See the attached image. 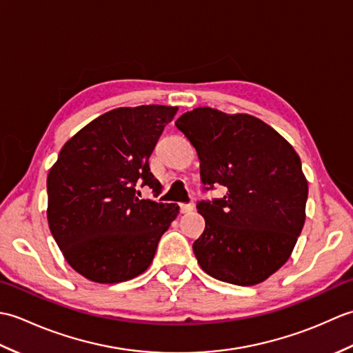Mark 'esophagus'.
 I'll use <instances>...</instances> for the list:
<instances>
[{
    "label": "esophagus",
    "mask_w": 353,
    "mask_h": 353,
    "mask_svg": "<svg viewBox=\"0 0 353 353\" xmlns=\"http://www.w3.org/2000/svg\"><path fill=\"white\" fill-rule=\"evenodd\" d=\"M179 209H181L182 214H186V212H191L194 209V205H185V203H181L179 205Z\"/></svg>",
    "instance_id": "1"
}]
</instances>
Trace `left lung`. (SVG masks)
Masks as SVG:
<instances>
[{"label": "left lung", "mask_w": 353, "mask_h": 353, "mask_svg": "<svg viewBox=\"0 0 353 353\" xmlns=\"http://www.w3.org/2000/svg\"><path fill=\"white\" fill-rule=\"evenodd\" d=\"M200 161L206 190L226 196L200 201L205 230L192 250L215 279L252 287L267 281L291 256L305 224L308 181L301 157L272 125L249 114L212 108L176 121Z\"/></svg>", "instance_id": "obj_1"}]
</instances>
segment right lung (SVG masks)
Wrapping results in <instances>:
<instances>
[{"label": "right lung", "instance_id": "1", "mask_svg": "<svg viewBox=\"0 0 353 353\" xmlns=\"http://www.w3.org/2000/svg\"><path fill=\"white\" fill-rule=\"evenodd\" d=\"M176 106L118 108L95 118L65 142L47 177V219L66 262L86 279L118 283L144 273L176 203L138 197L161 183L148 159Z\"/></svg>", "mask_w": 353, "mask_h": 353}]
</instances>
